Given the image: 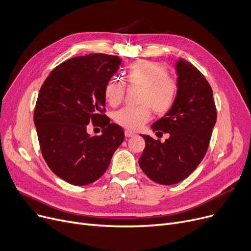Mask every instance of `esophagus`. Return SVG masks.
Segmentation results:
<instances>
[{"label": "esophagus", "mask_w": 251, "mask_h": 251, "mask_svg": "<svg viewBox=\"0 0 251 251\" xmlns=\"http://www.w3.org/2000/svg\"><path fill=\"white\" fill-rule=\"evenodd\" d=\"M135 134L133 133V132H131V131H129V130H126L125 131V136L126 137H133Z\"/></svg>", "instance_id": "esophagus-1"}]
</instances>
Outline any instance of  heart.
<instances>
[{
	"mask_svg": "<svg viewBox=\"0 0 251 251\" xmlns=\"http://www.w3.org/2000/svg\"><path fill=\"white\" fill-rule=\"evenodd\" d=\"M125 82L130 86L141 88L138 107H126L114 115L117 124L125 129L136 131L151 118V110L155 114H165L177 98L178 83L168 75L164 66L140 60L128 66L124 73ZM125 84L120 79L112 78L104 86V100L112 107H116L124 98Z\"/></svg>",
	"mask_w": 251,
	"mask_h": 251,
	"instance_id": "obj_1",
	"label": "heart"
}]
</instances>
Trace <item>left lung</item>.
I'll return each instance as SVG.
<instances>
[{"label": "left lung", "mask_w": 251, "mask_h": 251, "mask_svg": "<svg viewBox=\"0 0 251 251\" xmlns=\"http://www.w3.org/2000/svg\"><path fill=\"white\" fill-rule=\"evenodd\" d=\"M176 71V100L151 126L157 133H168L169 138L161 142L141 134L146 149L139 166L151 180L162 185L181 182L201 164L217 121L213 89L202 73L184 59L177 61Z\"/></svg>", "instance_id": "obj_1"}]
</instances>
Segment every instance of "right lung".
Wrapping results in <instances>:
<instances>
[{
    "label": "right lung",
    "mask_w": 251,
    "mask_h": 251,
    "mask_svg": "<svg viewBox=\"0 0 251 251\" xmlns=\"http://www.w3.org/2000/svg\"><path fill=\"white\" fill-rule=\"evenodd\" d=\"M118 56L89 54L69 59L52 70L39 90L33 120L49 168L72 185L97 181L124 140L123 129L104 115L103 90L119 69ZM99 126L90 137L87 125Z\"/></svg>",
    "instance_id": "add662e5"
}]
</instances>
